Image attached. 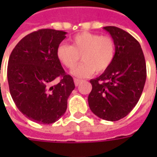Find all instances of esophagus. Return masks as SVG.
Segmentation results:
<instances>
[{
  "instance_id": "obj_1",
  "label": "esophagus",
  "mask_w": 157,
  "mask_h": 157,
  "mask_svg": "<svg viewBox=\"0 0 157 157\" xmlns=\"http://www.w3.org/2000/svg\"><path fill=\"white\" fill-rule=\"evenodd\" d=\"M74 82H75V86H79V84H80V83L82 82V80H79V79L75 78V79H74Z\"/></svg>"
}]
</instances>
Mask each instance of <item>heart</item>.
<instances>
[{
	"mask_svg": "<svg viewBox=\"0 0 157 157\" xmlns=\"http://www.w3.org/2000/svg\"><path fill=\"white\" fill-rule=\"evenodd\" d=\"M71 45L62 43L56 49L58 60L66 68L73 70L82 59L84 61L72 74L87 77L94 72L102 73L112 65L115 56V44L109 36L90 32L79 33L71 39Z\"/></svg>",
	"mask_w": 157,
	"mask_h": 157,
	"instance_id": "b5f03b06",
	"label": "heart"
}]
</instances>
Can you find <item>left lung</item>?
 <instances>
[{"label":"left lung","instance_id":"1","mask_svg":"<svg viewBox=\"0 0 157 157\" xmlns=\"http://www.w3.org/2000/svg\"><path fill=\"white\" fill-rule=\"evenodd\" d=\"M115 44V56L109 70L92 79L88 96L92 112L104 120L117 121L137 104L146 80V65L140 44L124 30L104 27Z\"/></svg>","mask_w":157,"mask_h":157}]
</instances>
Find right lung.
<instances>
[{
    "instance_id": "right-lung-1",
    "label": "right lung",
    "mask_w": 157,
    "mask_h": 157,
    "mask_svg": "<svg viewBox=\"0 0 157 157\" xmlns=\"http://www.w3.org/2000/svg\"><path fill=\"white\" fill-rule=\"evenodd\" d=\"M67 33L40 29L22 39L13 48L7 66L10 93L22 114L33 121L49 124L67 109V99L75 89L73 78L65 74L56 49ZM62 78L52 86L55 78Z\"/></svg>"
}]
</instances>
